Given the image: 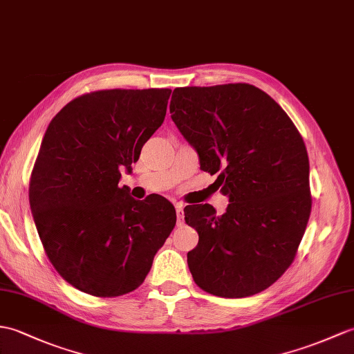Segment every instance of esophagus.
I'll use <instances>...</instances> for the list:
<instances>
[{
	"label": "esophagus",
	"instance_id": "34e87169",
	"mask_svg": "<svg viewBox=\"0 0 354 354\" xmlns=\"http://www.w3.org/2000/svg\"><path fill=\"white\" fill-rule=\"evenodd\" d=\"M176 225L183 226L184 225V205L183 203H176Z\"/></svg>",
	"mask_w": 354,
	"mask_h": 354
}]
</instances>
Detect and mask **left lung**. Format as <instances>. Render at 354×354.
<instances>
[{
	"label": "left lung",
	"instance_id": "left-lung-1",
	"mask_svg": "<svg viewBox=\"0 0 354 354\" xmlns=\"http://www.w3.org/2000/svg\"><path fill=\"white\" fill-rule=\"evenodd\" d=\"M170 114L231 201L221 216L208 203L184 209L199 234L187 253L196 285L226 299L267 290L292 264L310 216L299 129L273 97L245 83L178 87Z\"/></svg>",
	"mask_w": 354,
	"mask_h": 354
}]
</instances>
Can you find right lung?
<instances>
[{
    "instance_id": "right-lung-1",
    "label": "right lung",
    "mask_w": 354,
    "mask_h": 354,
    "mask_svg": "<svg viewBox=\"0 0 354 354\" xmlns=\"http://www.w3.org/2000/svg\"><path fill=\"white\" fill-rule=\"evenodd\" d=\"M170 88L84 93L49 122L30 178V208L46 257L95 297L138 288L176 225L164 197L136 201L119 185L166 118Z\"/></svg>"
}]
</instances>
